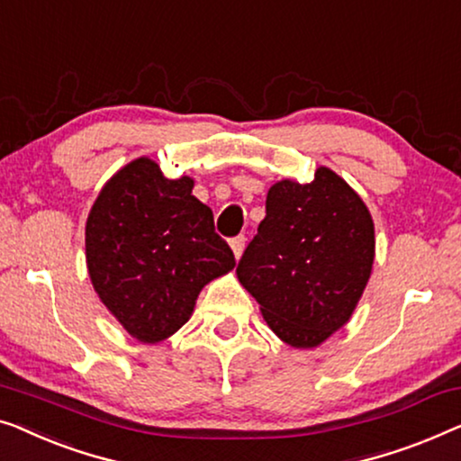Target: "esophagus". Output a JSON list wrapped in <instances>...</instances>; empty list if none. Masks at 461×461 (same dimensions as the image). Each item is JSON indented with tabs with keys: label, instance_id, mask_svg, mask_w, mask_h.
Returning a JSON list of instances; mask_svg holds the SVG:
<instances>
[{
	"label": "esophagus",
	"instance_id": "esophagus-1",
	"mask_svg": "<svg viewBox=\"0 0 461 461\" xmlns=\"http://www.w3.org/2000/svg\"><path fill=\"white\" fill-rule=\"evenodd\" d=\"M230 249H232V253H235L237 259L241 258V253H243V249H245V237L239 235V237H235V239H230Z\"/></svg>",
	"mask_w": 461,
	"mask_h": 461
}]
</instances>
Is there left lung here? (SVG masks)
<instances>
[{
  "label": "left lung",
  "mask_w": 461,
  "mask_h": 461,
  "mask_svg": "<svg viewBox=\"0 0 461 461\" xmlns=\"http://www.w3.org/2000/svg\"><path fill=\"white\" fill-rule=\"evenodd\" d=\"M368 205L337 172L275 183L266 218L247 245L237 278L270 330L295 349H313L349 322L375 264Z\"/></svg>",
  "instance_id": "obj_1"
}]
</instances>
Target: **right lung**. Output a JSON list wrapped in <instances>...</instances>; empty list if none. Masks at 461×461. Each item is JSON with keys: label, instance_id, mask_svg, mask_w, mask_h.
Listing matches in <instances>:
<instances>
[{"label": "right lung", "instance_id": "1", "mask_svg": "<svg viewBox=\"0 0 461 461\" xmlns=\"http://www.w3.org/2000/svg\"><path fill=\"white\" fill-rule=\"evenodd\" d=\"M191 176L166 178L151 158L102 186L85 224L86 270L102 303L139 343H159L191 318L199 293L235 268Z\"/></svg>", "mask_w": 461, "mask_h": 461}]
</instances>
